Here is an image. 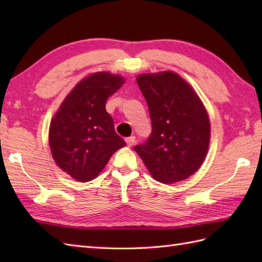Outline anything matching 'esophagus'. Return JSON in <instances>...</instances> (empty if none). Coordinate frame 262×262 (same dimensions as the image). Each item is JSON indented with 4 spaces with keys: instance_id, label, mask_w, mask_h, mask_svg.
<instances>
[{
    "instance_id": "34e87169",
    "label": "esophagus",
    "mask_w": 262,
    "mask_h": 262,
    "mask_svg": "<svg viewBox=\"0 0 262 262\" xmlns=\"http://www.w3.org/2000/svg\"><path fill=\"white\" fill-rule=\"evenodd\" d=\"M135 142H136L135 136H130V137H127V138H126V143H127V145L129 146V147L134 145Z\"/></svg>"
}]
</instances>
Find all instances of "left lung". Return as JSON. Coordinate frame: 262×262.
<instances>
[{
    "label": "left lung",
    "instance_id": "8db88e82",
    "mask_svg": "<svg viewBox=\"0 0 262 262\" xmlns=\"http://www.w3.org/2000/svg\"><path fill=\"white\" fill-rule=\"evenodd\" d=\"M146 100L152 133L134 149L149 173L162 183L185 180L203 164L208 151V115L191 86L173 72L137 77Z\"/></svg>",
    "mask_w": 262,
    "mask_h": 262
}]
</instances>
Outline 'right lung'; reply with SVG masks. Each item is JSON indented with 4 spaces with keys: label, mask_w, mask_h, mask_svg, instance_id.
I'll use <instances>...</instances> for the list:
<instances>
[{
    "label": "right lung",
    "mask_w": 262,
    "mask_h": 262,
    "mask_svg": "<svg viewBox=\"0 0 262 262\" xmlns=\"http://www.w3.org/2000/svg\"><path fill=\"white\" fill-rule=\"evenodd\" d=\"M124 83L119 75L99 72L76 84L60 104L49 128L55 162L74 179H94L117 149L126 145L115 132L105 102Z\"/></svg>",
    "instance_id": "add662e5"
}]
</instances>
